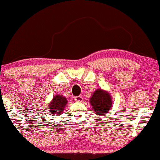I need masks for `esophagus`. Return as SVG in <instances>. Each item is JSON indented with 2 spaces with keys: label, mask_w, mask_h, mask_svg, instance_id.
<instances>
[{
  "label": "esophagus",
  "mask_w": 160,
  "mask_h": 160,
  "mask_svg": "<svg viewBox=\"0 0 160 160\" xmlns=\"http://www.w3.org/2000/svg\"><path fill=\"white\" fill-rule=\"evenodd\" d=\"M75 101H76V102H82L83 101V98L81 96H78V97H75Z\"/></svg>",
  "instance_id": "1"
}]
</instances>
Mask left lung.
I'll list each match as a JSON object with an SVG mask.
<instances>
[{
    "mask_svg": "<svg viewBox=\"0 0 160 160\" xmlns=\"http://www.w3.org/2000/svg\"><path fill=\"white\" fill-rule=\"evenodd\" d=\"M90 104L95 114L98 115H107L112 106V97L107 91L98 88L93 92L90 98Z\"/></svg>",
    "mask_w": 160,
    "mask_h": 160,
    "instance_id": "obj_1",
    "label": "left lung"
}]
</instances>
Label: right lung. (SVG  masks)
I'll list each match as a JSON object with an SVG mask.
<instances>
[{"instance_id": "right-lung-1", "label": "right lung", "mask_w": 160, "mask_h": 160, "mask_svg": "<svg viewBox=\"0 0 160 160\" xmlns=\"http://www.w3.org/2000/svg\"><path fill=\"white\" fill-rule=\"evenodd\" d=\"M67 102L68 101L63 96L60 94L54 96L47 107L48 114L52 116L60 115L64 111L65 106H67Z\"/></svg>"}]
</instances>
